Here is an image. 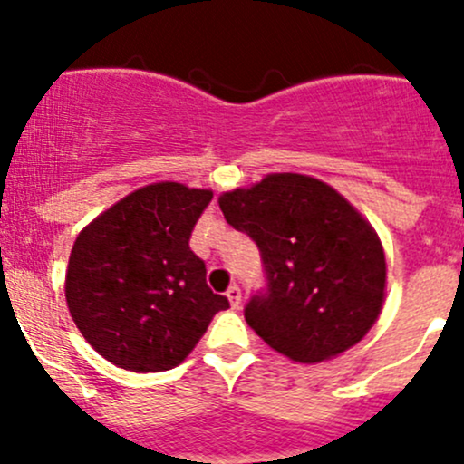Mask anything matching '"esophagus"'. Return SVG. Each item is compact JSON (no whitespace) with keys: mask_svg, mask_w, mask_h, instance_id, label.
Returning <instances> with one entry per match:
<instances>
[{"mask_svg":"<svg viewBox=\"0 0 464 464\" xmlns=\"http://www.w3.org/2000/svg\"><path fill=\"white\" fill-rule=\"evenodd\" d=\"M227 298H228V303H231L233 310H237V307H240V303H242V289L237 287V285H231V287H228V292H227Z\"/></svg>","mask_w":464,"mask_h":464,"instance_id":"34e87169","label":"esophagus"}]
</instances>
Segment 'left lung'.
Listing matches in <instances>:
<instances>
[{
    "label": "left lung",
    "instance_id": "1",
    "mask_svg": "<svg viewBox=\"0 0 464 464\" xmlns=\"http://www.w3.org/2000/svg\"><path fill=\"white\" fill-rule=\"evenodd\" d=\"M236 231L258 245L266 287L245 319L276 353L319 363L353 348L377 321L386 258L375 228L321 179L274 172L219 198Z\"/></svg>",
    "mask_w": 464,
    "mask_h": 464
}]
</instances>
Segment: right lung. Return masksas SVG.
Here are the masks:
<instances>
[{
    "label": "right lung",
    "mask_w": 464,
    "mask_h": 464,
    "mask_svg": "<svg viewBox=\"0 0 464 464\" xmlns=\"http://www.w3.org/2000/svg\"><path fill=\"white\" fill-rule=\"evenodd\" d=\"M213 199L177 181L143 186L98 215L69 256L64 294L98 354L134 372L179 366L227 296L206 285L190 233Z\"/></svg>",
    "instance_id": "1"
}]
</instances>
